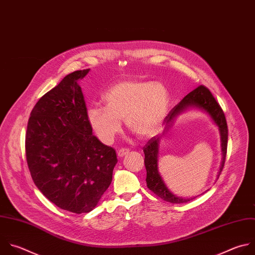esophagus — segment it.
<instances>
[{
  "label": "esophagus",
  "mask_w": 255,
  "mask_h": 255,
  "mask_svg": "<svg viewBox=\"0 0 255 255\" xmlns=\"http://www.w3.org/2000/svg\"><path fill=\"white\" fill-rule=\"evenodd\" d=\"M128 153H129V150H128V149H120V150H118L117 155H118V157L122 158V157H124L126 154H128Z\"/></svg>",
  "instance_id": "esophagus-1"
}]
</instances>
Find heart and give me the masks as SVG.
Wrapping results in <instances>:
<instances>
[{"mask_svg": "<svg viewBox=\"0 0 255 255\" xmlns=\"http://www.w3.org/2000/svg\"><path fill=\"white\" fill-rule=\"evenodd\" d=\"M103 103L104 108L88 109L87 120L97 138L110 145L122 129V120L141 139L157 135L167 115L169 93L158 82L124 80L105 92Z\"/></svg>", "mask_w": 255, "mask_h": 255, "instance_id": "obj_1", "label": "heart"}]
</instances>
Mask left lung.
Segmentation results:
<instances>
[{
  "mask_svg": "<svg viewBox=\"0 0 255 255\" xmlns=\"http://www.w3.org/2000/svg\"><path fill=\"white\" fill-rule=\"evenodd\" d=\"M189 110H197L200 112H203L209 116L213 124L217 127L219 131L220 136V147H221V164L219 171L217 174V178L219 177L223 166L225 162L226 157V150H227V138H228V129L226 124V119L224 116V113L210 91L205 88L204 86H199L196 89H194L192 92L187 94L165 118V128L163 130L162 135H157L152 137L146 146L143 148V152L145 154V167H146V183L148 188L153 191L156 195H158L163 200L170 202V203H184L193 200L195 197H182L178 196L175 193H173L170 189H169L164 182L162 176L160 175V172L158 170V155H159V146L161 138L166 132L169 131L180 114L189 111ZM206 192V191H205ZM203 192L202 194H204ZM200 194V195H202ZM199 196V195H198Z\"/></svg>",
  "mask_w": 255,
  "mask_h": 255,
  "instance_id": "1",
  "label": "left lung"
}]
</instances>
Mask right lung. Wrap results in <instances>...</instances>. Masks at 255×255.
I'll list each match as a JSON object with an SVG mask.
<instances>
[{"mask_svg":"<svg viewBox=\"0 0 255 255\" xmlns=\"http://www.w3.org/2000/svg\"><path fill=\"white\" fill-rule=\"evenodd\" d=\"M90 69L75 71L35 105L26 134V157L35 185L59 208L88 213L112 181L117 155L103 144L87 120L79 80Z\"/></svg>","mask_w":255,"mask_h":255,"instance_id":"add662e5","label":"right lung"}]
</instances>
